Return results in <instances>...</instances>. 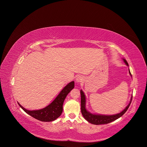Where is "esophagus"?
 <instances>
[{
	"instance_id": "34e87169",
	"label": "esophagus",
	"mask_w": 147,
	"mask_h": 147,
	"mask_svg": "<svg viewBox=\"0 0 147 147\" xmlns=\"http://www.w3.org/2000/svg\"><path fill=\"white\" fill-rule=\"evenodd\" d=\"M83 77L82 76H78V77H77V78L76 79V82L78 83H82V82H83Z\"/></svg>"
}]
</instances>
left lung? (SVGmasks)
<instances>
[{
	"label": "left lung",
	"instance_id": "8db88e82",
	"mask_svg": "<svg viewBox=\"0 0 147 147\" xmlns=\"http://www.w3.org/2000/svg\"><path fill=\"white\" fill-rule=\"evenodd\" d=\"M123 61L125 63V64L129 66L127 62L126 59H123ZM129 74L132 76L130 70H129ZM80 95H81V112L83 115V117L88 122L92 123V124L98 125H104V124H107V123H109L110 122H112L117 119L121 117L122 115L124 114L127 109L132 102V96L131 97L130 101L128 105L125 108V109L123 110L121 112H120L119 114H114V115H101V114H94L89 113L87 110L86 109V97L84 95L83 92L82 90H80Z\"/></svg>",
	"mask_w": 147,
	"mask_h": 147
}]
</instances>
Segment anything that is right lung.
I'll use <instances>...</instances> for the list:
<instances>
[{"label":"right lung","mask_w":147,"mask_h":147,"mask_svg":"<svg viewBox=\"0 0 147 147\" xmlns=\"http://www.w3.org/2000/svg\"><path fill=\"white\" fill-rule=\"evenodd\" d=\"M74 81L69 83L61 90L59 95L51 104L40 110L30 111L24 109L19 103L18 104L26 113L34 119L42 121H52L58 118L63 113V105L64 100L69 92L74 88Z\"/></svg>","instance_id":"add662e5"}]
</instances>
